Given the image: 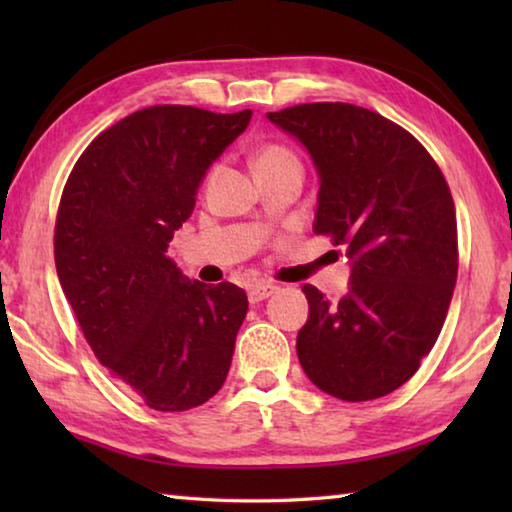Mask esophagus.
Segmentation results:
<instances>
[{
    "label": "esophagus",
    "mask_w": 512,
    "mask_h": 512,
    "mask_svg": "<svg viewBox=\"0 0 512 512\" xmlns=\"http://www.w3.org/2000/svg\"><path fill=\"white\" fill-rule=\"evenodd\" d=\"M275 291H277L275 284H253V287L248 289V300L253 302V305H257V302H262L268 296H273Z\"/></svg>",
    "instance_id": "esophagus-1"
}]
</instances>
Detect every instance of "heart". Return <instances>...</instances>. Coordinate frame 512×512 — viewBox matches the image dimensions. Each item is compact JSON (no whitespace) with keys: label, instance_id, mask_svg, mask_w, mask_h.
Wrapping results in <instances>:
<instances>
[{"label":"heart","instance_id":"b5f03b06","mask_svg":"<svg viewBox=\"0 0 512 512\" xmlns=\"http://www.w3.org/2000/svg\"><path fill=\"white\" fill-rule=\"evenodd\" d=\"M282 162H298L296 153L287 149L284 144H266L259 149L255 158V169L259 167H271V164H282Z\"/></svg>","mask_w":512,"mask_h":512}]
</instances>
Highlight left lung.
<instances>
[{
	"mask_svg": "<svg viewBox=\"0 0 512 512\" xmlns=\"http://www.w3.org/2000/svg\"><path fill=\"white\" fill-rule=\"evenodd\" d=\"M268 119L307 146L320 176L316 235L348 248L350 291L329 302L305 284L302 370L345 402L406 384L436 343L458 273L454 198L415 137L352 103H300Z\"/></svg>",
	"mask_w": 512,
	"mask_h": 512,
	"instance_id": "obj_1",
	"label": "left lung"
}]
</instances>
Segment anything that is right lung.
Returning a JSON list of instances; mask_svg holds the SVG:
<instances>
[{"instance_id":"right-lung-1","label":"right lung","mask_w":512,"mask_h":512,"mask_svg":"<svg viewBox=\"0 0 512 512\" xmlns=\"http://www.w3.org/2000/svg\"><path fill=\"white\" fill-rule=\"evenodd\" d=\"M253 117L151 106L92 140L60 196L54 257L85 341L155 411L219 393L248 311L232 282H189L164 255L205 171Z\"/></svg>"}]
</instances>
